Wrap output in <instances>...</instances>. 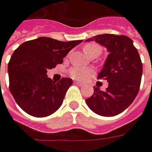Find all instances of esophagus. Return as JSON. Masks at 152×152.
I'll use <instances>...</instances> for the list:
<instances>
[{"instance_id": "obj_1", "label": "esophagus", "mask_w": 152, "mask_h": 152, "mask_svg": "<svg viewBox=\"0 0 152 152\" xmlns=\"http://www.w3.org/2000/svg\"><path fill=\"white\" fill-rule=\"evenodd\" d=\"M75 84H76V85H77V86H85L84 84H83V83H78V82H75Z\"/></svg>"}]
</instances>
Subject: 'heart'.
Returning a JSON list of instances; mask_svg holds the SVG:
<instances>
[{
  "instance_id": "b5f03b06",
  "label": "heart",
  "mask_w": 152,
  "mask_h": 152,
  "mask_svg": "<svg viewBox=\"0 0 152 152\" xmlns=\"http://www.w3.org/2000/svg\"><path fill=\"white\" fill-rule=\"evenodd\" d=\"M84 53L88 56H98L102 53V48L95 43H88L83 47ZM94 74V70L90 68L80 66H74L69 70V75L74 79L78 81H85Z\"/></svg>"
}]
</instances>
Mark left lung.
Wrapping results in <instances>:
<instances>
[{
    "label": "left lung",
    "mask_w": 152,
    "mask_h": 152,
    "mask_svg": "<svg viewBox=\"0 0 152 152\" xmlns=\"http://www.w3.org/2000/svg\"><path fill=\"white\" fill-rule=\"evenodd\" d=\"M98 42L107 48L109 55L98 75L108 82L106 91L94 87L93 95L86 99L91 110L98 115L112 117L132 104L140 91L142 64L133 41L125 35L99 34L86 42Z\"/></svg>",
    "instance_id": "left-lung-1"
}]
</instances>
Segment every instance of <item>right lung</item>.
Instances as JSON below:
<instances>
[{
	"mask_svg": "<svg viewBox=\"0 0 152 152\" xmlns=\"http://www.w3.org/2000/svg\"><path fill=\"white\" fill-rule=\"evenodd\" d=\"M83 40L61 42L42 37L22 43L8 65L10 91L18 106L34 117L52 115L62 104L72 85L69 77L54 82L47 70L62 63L63 58Z\"/></svg>",
	"mask_w": 152,
	"mask_h": 152,
	"instance_id": "1",
	"label": "right lung"
}]
</instances>
